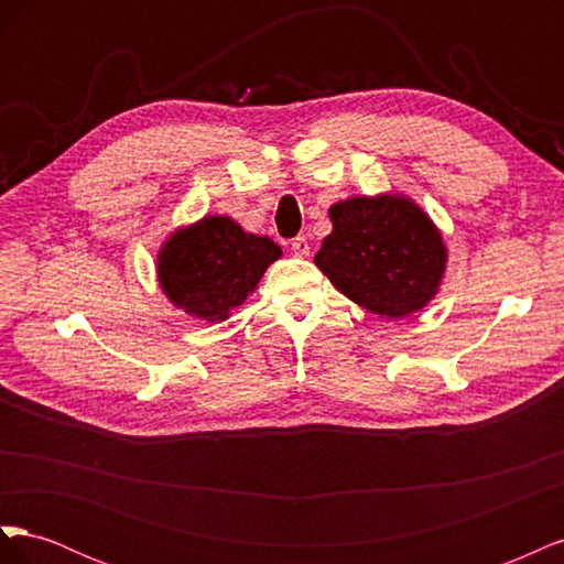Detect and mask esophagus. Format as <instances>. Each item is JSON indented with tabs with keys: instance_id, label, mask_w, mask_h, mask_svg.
I'll list each match as a JSON object with an SVG mask.
<instances>
[{
	"instance_id": "obj_1",
	"label": "esophagus",
	"mask_w": 564,
	"mask_h": 564,
	"mask_svg": "<svg viewBox=\"0 0 564 564\" xmlns=\"http://www.w3.org/2000/svg\"><path fill=\"white\" fill-rule=\"evenodd\" d=\"M292 249H294L296 256H308L311 253V245H308V240H305V237H294Z\"/></svg>"
}]
</instances>
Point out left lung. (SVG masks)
Masks as SVG:
<instances>
[{
    "label": "left lung",
    "mask_w": 564,
    "mask_h": 564,
    "mask_svg": "<svg viewBox=\"0 0 564 564\" xmlns=\"http://www.w3.org/2000/svg\"><path fill=\"white\" fill-rule=\"evenodd\" d=\"M332 232L315 253L329 282L369 313L390 319L419 313L445 278L442 232L404 195L348 197L332 204Z\"/></svg>",
    "instance_id": "left-lung-1"
}]
</instances>
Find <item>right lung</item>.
<instances>
[{"label":"right lung","instance_id":"1","mask_svg":"<svg viewBox=\"0 0 564 564\" xmlns=\"http://www.w3.org/2000/svg\"><path fill=\"white\" fill-rule=\"evenodd\" d=\"M280 256L270 237L245 232L230 216H204L166 237L158 253V280L183 313L224 322Z\"/></svg>","mask_w":564,"mask_h":564}]
</instances>
